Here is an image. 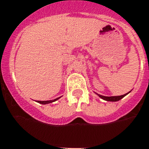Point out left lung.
<instances>
[{
  "mask_svg": "<svg viewBox=\"0 0 149 149\" xmlns=\"http://www.w3.org/2000/svg\"><path fill=\"white\" fill-rule=\"evenodd\" d=\"M130 91H129L128 93H127V94H123V95H120V96H112V97L103 96V95L98 94L97 93H96V92H94V93H95L96 94H97L101 98V99L104 100H107V101H111V102H116V101H118V100H120L121 99H122L124 97L126 96L127 94H128Z\"/></svg>",
  "mask_w": 149,
  "mask_h": 149,
  "instance_id": "left-lung-1",
  "label": "left lung"
}]
</instances>
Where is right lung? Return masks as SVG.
<instances>
[{"label":"right lung","mask_w":149,"mask_h":149,"mask_svg":"<svg viewBox=\"0 0 149 149\" xmlns=\"http://www.w3.org/2000/svg\"><path fill=\"white\" fill-rule=\"evenodd\" d=\"M61 97H58V98H55V99H54V100H46V101H40V100H37V102L39 103H41V104H48V103H53V102L56 101V100H58Z\"/></svg>","instance_id":"obj_1"}]
</instances>
